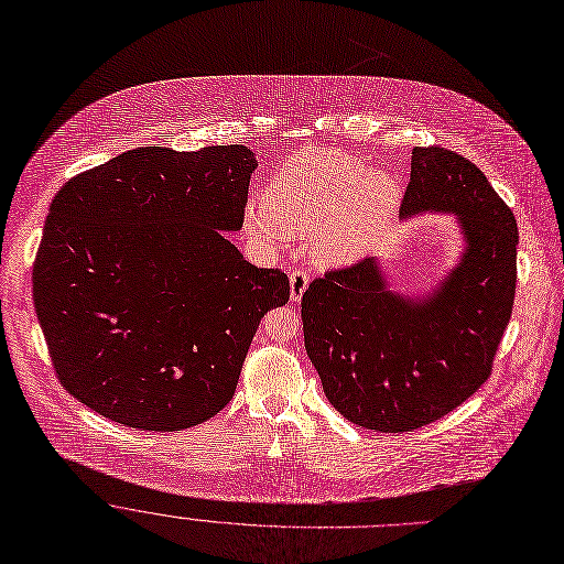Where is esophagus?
I'll return each instance as SVG.
<instances>
[{
	"label": "esophagus",
	"instance_id": "1",
	"mask_svg": "<svg viewBox=\"0 0 564 564\" xmlns=\"http://www.w3.org/2000/svg\"><path fill=\"white\" fill-rule=\"evenodd\" d=\"M308 282H311V275H308V271H304V269H295L293 273H291V300H302V295H304V291L308 289Z\"/></svg>",
	"mask_w": 564,
	"mask_h": 564
}]
</instances>
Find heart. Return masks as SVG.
Segmentation results:
<instances>
[{"label":"heart","mask_w":564,"mask_h":564,"mask_svg":"<svg viewBox=\"0 0 564 564\" xmlns=\"http://www.w3.org/2000/svg\"><path fill=\"white\" fill-rule=\"evenodd\" d=\"M402 199L398 180L345 151L311 149L286 160L262 193V234L282 242L311 234V256L326 264L362 258Z\"/></svg>","instance_id":"obj_1"}]
</instances>
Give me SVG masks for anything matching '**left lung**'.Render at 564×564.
I'll list each match as a JSON object with an SVG mask.
<instances>
[{
  "instance_id": "1",
  "label": "left lung",
  "mask_w": 564,
  "mask_h": 564,
  "mask_svg": "<svg viewBox=\"0 0 564 564\" xmlns=\"http://www.w3.org/2000/svg\"><path fill=\"white\" fill-rule=\"evenodd\" d=\"M454 210L460 267L424 300L391 291L373 260L330 269L302 295L304 345L349 422L404 433L444 417L491 376L516 297L518 227L485 173L442 147L411 151L400 213Z\"/></svg>"
}]
</instances>
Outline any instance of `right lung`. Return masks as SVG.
<instances>
[{
  "instance_id": "right-lung-1",
  "label": "right lung",
  "mask_w": 564,
  "mask_h": 564,
  "mask_svg": "<svg viewBox=\"0 0 564 564\" xmlns=\"http://www.w3.org/2000/svg\"><path fill=\"white\" fill-rule=\"evenodd\" d=\"M258 162L242 144L140 147L70 177L33 264L62 387L142 431H182L236 393L260 319L291 295L227 240Z\"/></svg>"
}]
</instances>
